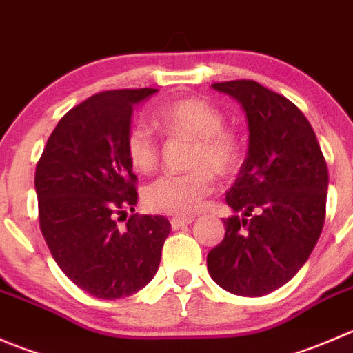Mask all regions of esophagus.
<instances>
[{
  "label": "esophagus",
  "mask_w": 353,
  "mask_h": 353,
  "mask_svg": "<svg viewBox=\"0 0 353 353\" xmlns=\"http://www.w3.org/2000/svg\"><path fill=\"white\" fill-rule=\"evenodd\" d=\"M193 222V219L191 216H172L170 219V225H172V229H179V227H184V225H190V223Z\"/></svg>",
  "instance_id": "1"
}]
</instances>
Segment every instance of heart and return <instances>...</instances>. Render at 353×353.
Masks as SVG:
<instances>
[{
    "label": "heart",
    "instance_id": "heart-1",
    "mask_svg": "<svg viewBox=\"0 0 353 353\" xmlns=\"http://www.w3.org/2000/svg\"><path fill=\"white\" fill-rule=\"evenodd\" d=\"M155 123L172 137L194 140L188 174H167L145 191V203L154 212L193 215L213 191V174L227 177L241 163V143L223 128V114L201 99H181L162 105ZM126 154L138 172L150 174L159 165L160 145L145 124H133L126 134Z\"/></svg>",
    "mask_w": 353,
    "mask_h": 353
}]
</instances>
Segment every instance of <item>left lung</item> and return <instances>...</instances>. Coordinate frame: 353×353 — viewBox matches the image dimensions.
Returning <instances> with one entry per match:
<instances>
[{
	"instance_id": "obj_1",
	"label": "left lung",
	"mask_w": 353,
	"mask_h": 353,
	"mask_svg": "<svg viewBox=\"0 0 353 353\" xmlns=\"http://www.w3.org/2000/svg\"><path fill=\"white\" fill-rule=\"evenodd\" d=\"M248 117V157L225 201V237L208 252L210 276L223 290L261 297L304 266L321 236L328 167L302 110L258 81L213 83ZM243 215L239 216V213Z\"/></svg>"
}]
</instances>
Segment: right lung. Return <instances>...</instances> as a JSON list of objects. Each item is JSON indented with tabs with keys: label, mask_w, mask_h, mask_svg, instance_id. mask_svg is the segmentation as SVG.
I'll return each mask as SVG.
<instances>
[{
	"label": "right lung",
	"mask_w": 353,
	"mask_h": 353,
	"mask_svg": "<svg viewBox=\"0 0 353 353\" xmlns=\"http://www.w3.org/2000/svg\"><path fill=\"white\" fill-rule=\"evenodd\" d=\"M157 88L95 94L68 110L49 137L35 169L39 223L63 273L99 299L143 288L159 270L170 223L134 212L137 176L126 154L134 104Z\"/></svg>",
	"instance_id": "1"
}]
</instances>
